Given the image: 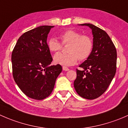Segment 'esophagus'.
I'll return each mask as SVG.
<instances>
[{
    "instance_id": "1",
    "label": "esophagus",
    "mask_w": 128,
    "mask_h": 128,
    "mask_svg": "<svg viewBox=\"0 0 128 128\" xmlns=\"http://www.w3.org/2000/svg\"><path fill=\"white\" fill-rule=\"evenodd\" d=\"M62 69H63V70H64V71H68V70H69V68H67V67H66V66H63Z\"/></svg>"
}]
</instances>
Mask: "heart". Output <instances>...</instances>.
I'll return each mask as SVG.
<instances>
[{"label": "heart", "instance_id": "b5f03b06", "mask_svg": "<svg viewBox=\"0 0 128 128\" xmlns=\"http://www.w3.org/2000/svg\"><path fill=\"white\" fill-rule=\"evenodd\" d=\"M59 38L62 45L68 44L66 50L68 53L56 54L54 57L55 64L70 66L76 64L78 59L80 61H83L91 54L94 43L89 36L68 30L60 33ZM47 45L49 50L53 52H59L62 48L60 42L54 38L48 40Z\"/></svg>", "mask_w": 128, "mask_h": 128}]
</instances>
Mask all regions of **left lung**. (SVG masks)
<instances>
[{"instance_id":"obj_1","label":"left lung","mask_w":128,"mask_h":128,"mask_svg":"<svg viewBox=\"0 0 128 128\" xmlns=\"http://www.w3.org/2000/svg\"><path fill=\"white\" fill-rule=\"evenodd\" d=\"M90 27L94 35V46L90 56L76 69L77 77L74 86L77 94L84 98L93 100L101 96L112 82L116 70L117 52L108 34L92 24Z\"/></svg>"}]
</instances>
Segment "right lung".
Listing matches in <instances>:
<instances>
[{"label":"right lung","mask_w":128,"mask_h":128,"mask_svg":"<svg viewBox=\"0 0 128 128\" xmlns=\"http://www.w3.org/2000/svg\"><path fill=\"white\" fill-rule=\"evenodd\" d=\"M53 26H40L24 33L12 53L14 80L27 96L41 100L52 93L57 77L62 71L52 60L47 37Z\"/></svg>","instance_id":"1"}]
</instances>
